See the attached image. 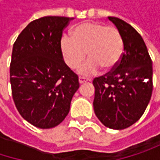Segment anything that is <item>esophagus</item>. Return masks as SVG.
<instances>
[{
	"instance_id": "esophagus-1",
	"label": "esophagus",
	"mask_w": 160,
	"mask_h": 160,
	"mask_svg": "<svg viewBox=\"0 0 160 160\" xmlns=\"http://www.w3.org/2000/svg\"><path fill=\"white\" fill-rule=\"evenodd\" d=\"M88 80H89L88 79H85V78H83V77H80V78H79V82H80V84H83V83L87 82Z\"/></svg>"
}]
</instances>
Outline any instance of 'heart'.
Wrapping results in <instances>:
<instances>
[{"instance_id":"heart-1","label":"heart","mask_w":160,"mask_h":160,"mask_svg":"<svg viewBox=\"0 0 160 160\" xmlns=\"http://www.w3.org/2000/svg\"><path fill=\"white\" fill-rule=\"evenodd\" d=\"M60 51L66 65L76 68L86 57H90L78 68V73L89 76L101 68L111 70L118 64L124 51L123 40L118 29L99 22H85L77 26L72 37L63 36Z\"/></svg>"}]
</instances>
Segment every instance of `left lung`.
Returning <instances> with one entry per match:
<instances>
[{
	"label": "left lung",
	"instance_id": "left-lung-1",
	"mask_svg": "<svg viewBox=\"0 0 160 160\" xmlns=\"http://www.w3.org/2000/svg\"><path fill=\"white\" fill-rule=\"evenodd\" d=\"M121 34L124 52L116 68L95 78L93 109L108 128L123 130L144 114L153 91V68L141 35L128 23L108 16Z\"/></svg>",
	"mask_w": 160,
	"mask_h": 160
}]
</instances>
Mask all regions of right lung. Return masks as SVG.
I'll return each mask as SVG.
<instances>
[{"label": "right lung", "instance_id": "add662e5", "mask_svg": "<svg viewBox=\"0 0 160 160\" xmlns=\"http://www.w3.org/2000/svg\"><path fill=\"white\" fill-rule=\"evenodd\" d=\"M73 17L43 16L30 22L13 46L10 81L19 114L41 129L59 125L68 116L80 87L66 65L60 40Z\"/></svg>", "mask_w": 160, "mask_h": 160}]
</instances>
